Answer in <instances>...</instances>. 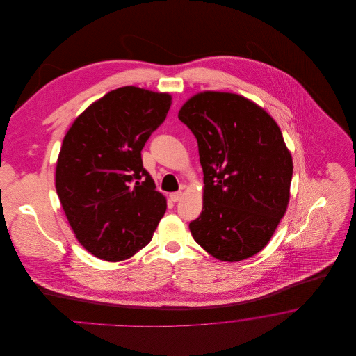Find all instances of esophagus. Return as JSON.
<instances>
[{
	"instance_id": "34e87169",
	"label": "esophagus",
	"mask_w": 356,
	"mask_h": 356,
	"mask_svg": "<svg viewBox=\"0 0 356 356\" xmlns=\"http://www.w3.org/2000/svg\"><path fill=\"white\" fill-rule=\"evenodd\" d=\"M181 196H183V192H181V191H179V192H173V193H170V199L173 202V203H176V202H179V200L181 199Z\"/></svg>"
}]
</instances>
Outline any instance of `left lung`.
<instances>
[{
	"instance_id": "8db88e82",
	"label": "left lung",
	"mask_w": 356,
	"mask_h": 356,
	"mask_svg": "<svg viewBox=\"0 0 356 356\" xmlns=\"http://www.w3.org/2000/svg\"><path fill=\"white\" fill-rule=\"evenodd\" d=\"M179 120L197 140L203 211L189 222L195 241L222 261H240L270 241L289 200L292 157L275 120L235 93L203 92Z\"/></svg>"
}]
</instances>
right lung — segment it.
Listing matches in <instances>:
<instances>
[{
	"instance_id": "add662e5",
	"label": "right lung",
	"mask_w": 356,
	"mask_h": 356,
	"mask_svg": "<svg viewBox=\"0 0 356 356\" xmlns=\"http://www.w3.org/2000/svg\"><path fill=\"white\" fill-rule=\"evenodd\" d=\"M168 93L122 86L93 102L64 137L56 191L77 240L106 261L152 240L167 200L143 167L141 149L167 118Z\"/></svg>"
}]
</instances>
